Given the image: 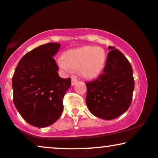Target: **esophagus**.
I'll use <instances>...</instances> for the list:
<instances>
[{"label":"esophagus","mask_w":158,"mask_h":158,"mask_svg":"<svg viewBox=\"0 0 158 158\" xmlns=\"http://www.w3.org/2000/svg\"><path fill=\"white\" fill-rule=\"evenodd\" d=\"M77 81V78H76L75 77H72V80H71V85L73 86V85H74L76 84V82Z\"/></svg>","instance_id":"34e87169"}]
</instances>
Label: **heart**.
Segmentation results:
<instances>
[{
	"mask_svg": "<svg viewBox=\"0 0 158 158\" xmlns=\"http://www.w3.org/2000/svg\"><path fill=\"white\" fill-rule=\"evenodd\" d=\"M106 62V53L100 48L85 46L70 50L64 57L57 59V64L63 71L70 73L73 69H79V73L87 79L99 75Z\"/></svg>",
	"mask_w": 158,
	"mask_h": 158,
	"instance_id": "b5f03b06",
	"label": "heart"
}]
</instances>
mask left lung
Instances as JSON below:
<instances>
[{
    "mask_svg": "<svg viewBox=\"0 0 158 158\" xmlns=\"http://www.w3.org/2000/svg\"><path fill=\"white\" fill-rule=\"evenodd\" d=\"M103 73L86 82V104L92 114L104 119H113L131 106L135 80L131 65L125 56L109 46Z\"/></svg>",
    "mask_w": 158,
    "mask_h": 158,
    "instance_id": "1",
    "label": "left lung"
}]
</instances>
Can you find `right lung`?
<instances>
[{"mask_svg":"<svg viewBox=\"0 0 158 158\" xmlns=\"http://www.w3.org/2000/svg\"><path fill=\"white\" fill-rule=\"evenodd\" d=\"M60 44L48 43L21 58L12 77L13 102L29 124L43 128L53 124L63 111V98L71 79L59 76L53 56Z\"/></svg>","mask_w":158,"mask_h":158,"instance_id":"obj_1","label":"right lung"}]
</instances>
